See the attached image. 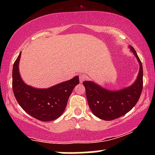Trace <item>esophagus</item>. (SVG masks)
Segmentation results:
<instances>
[{"label":"esophagus","mask_w":155,"mask_h":155,"mask_svg":"<svg viewBox=\"0 0 155 155\" xmlns=\"http://www.w3.org/2000/svg\"><path fill=\"white\" fill-rule=\"evenodd\" d=\"M86 79H87V77H86V76L84 75V74H79V81H80V82L82 83L84 81H85V80H86Z\"/></svg>","instance_id":"1"}]
</instances>
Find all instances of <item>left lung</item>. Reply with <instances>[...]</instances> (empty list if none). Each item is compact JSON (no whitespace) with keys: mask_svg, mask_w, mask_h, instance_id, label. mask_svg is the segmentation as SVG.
Returning <instances> with one entry per match:
<instances>
[{"mask_svg":"<svg viewBox=\"0 0 155 155\" xmlns=\"http://www.w3.org/2000/svg\"><path fill=\"white\" fill-rule=\"evenodd\" d=\"M139 63L138 77L131 86L117 91L106 90L91 81L83 82L89 107L101 120L110 121L123 116L136 106L143 89V67L134 48L130 47Z\"/></svg>","mask_w":155,"mask_h":155,"instance_id":"1","label":"left lung"}]
</instances>
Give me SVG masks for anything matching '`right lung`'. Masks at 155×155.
<instances>
[{"label":"right lung","instance_id":"add662e5","mask_svg":"<svg viewBox=\"0 0 155 155\" xmlns=\"http://www.w3.org/2000/svg\"><path fill=\"white\" fill-rule=\"evenodd\" d=\"M21 52L15 60L12 71V89L17 102L24 111L40 121H51L62 115L68 100L77 84L79 76L47 89H37L27 85L19 71Z\"/></svg>","mask_w":155,"mask_h":155}]
</instances>
